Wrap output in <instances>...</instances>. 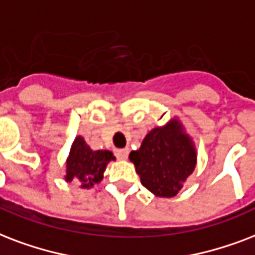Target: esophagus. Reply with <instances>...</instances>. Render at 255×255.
I'll list each match as a JSON object with an SVG mask.
<instances>
[{"instance_id":"1","label":"esophagus","mask_w":255,"mask_h":255,"mask_svg":"<svg viewBox=\"0 0 255 255\" xmlns=\"http://www.w3.org/2000/svg\"><path fill=\"white\" fill-rule=\"evenodd\" d=\"M114 154L118 159H126L128 154H129V150L128 149H116L114 150Z\"/></svg>"}]
</instances>
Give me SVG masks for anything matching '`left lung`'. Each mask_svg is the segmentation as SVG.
Masks as SVG:
<instances>
[{
  "label": "left lung",
  "instance_id": "left-lung-1",
  "mask_svg": "<svg viewBox=\"0 0 255 255\" xmlns=\"http://www.w3.org/2000/svg\"><path fill=\"white\" fill-rule=\"evenodd\" d=\"M130 161L143 186L159 197H174L195 167V150L178 121L153 129L131 151Z\"/></svg>",
  "mask_w": 255,
  "mask_h": 255
}]
</instances>
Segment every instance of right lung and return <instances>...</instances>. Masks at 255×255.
I'll return each mask as SVG.
<instances>
[{
	"label": "right lung",
	"instance_id": "obj_1",
	"mask_svg": "<svg viewBox=\"0 0 255 255\" xmlns=\"http://www.w3.org/2000/svg\"><path fill=\"white\" fill-rule=\"evenodd\" d=\"M114 158L116 157L109 150L93 151L84 138L77 137L66 162L65 179L68 182L80 181L82 187L93 186L102 179L106 165Z\"/></svg>",
	"mask_w": 255,
	"mask_h": 255
}]
</instances>
